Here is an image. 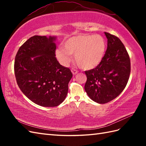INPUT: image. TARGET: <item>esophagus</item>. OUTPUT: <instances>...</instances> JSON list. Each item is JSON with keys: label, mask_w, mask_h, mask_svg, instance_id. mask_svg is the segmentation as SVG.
I'll return each mask as SVG.
<instances>
[{"label": "esophagus", "mask_w": 146, "mask_h": 146, "mask_svg": "<svg viewBox=\"0 0 146 146\" xmlns=\"http://www.w3.org/2000/svg\"><path fill=\"white\" fill-rule=\"evenodd\" d=\"M71 72H72L73 75H76V74L78 73V71L76 70V69H75V68H72V69H71Z\"/></svg>", "instance_id": "esophagus-1"}]
</instances>
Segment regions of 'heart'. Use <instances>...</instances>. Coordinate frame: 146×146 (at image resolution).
<instances>
[{
  "label": "heart",
  "instance_id": "1",
  "mask_svg": "<svg viewBox=\"0 0 146 146\" xmlns=\"http://www.w3.org/2000/svg\"><path fill=\"white\" fill-rule=\"evenodd\" d=\"M56 50V55L63 65L71 61V54H75V60L85 70H90L100 63L105 52L106 42L100 35H78L73 36Z\"/></svg>",
  "mask_w": 146,
  "mask_h": 146
}]
</instances>
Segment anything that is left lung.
Returning a JSON list of instances; mask_svg holds the SVG:
<instances>
[{
  "label": "left lung",
  "instance_id": "8db88e82",
  "mask_svg": "<svg viewBox=\"0 0 146 146\" xmlns=\"http://www.w3.org/2000/svg\"><path fill=\"white\" fill-rule=\"evenodd\" d=\"M107 48L100 63L85 71L87 80L85 90L88 97L98 104H106L124 90L131 73V60L122 41L105 32Z\"/></svg>",
  "mask_w": 146,
  "mask_h": 146
}]
</instances>
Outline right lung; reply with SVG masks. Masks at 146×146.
<instances>
[{
  "label": "right lung",
  "instance_id": "obj_1",
  "mask_svg": "<svg viewBox=\"0 0 146 146\" xmlns=\"http://www.w3.org/2000/svg\"><path fill=\"white\" fill-rule=\"evenodd\" d=\"M56 37L34 36L15 55L14 73L23 94L34 103L56 107L66 98L73 74L56 58Z\"/></svg>",
  "mask_w": 146,
  "mask_h": 146
}]
</instances>
